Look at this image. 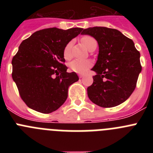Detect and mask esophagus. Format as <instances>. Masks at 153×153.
I'll return each mask as SVG.
<instances>
[{
    "mask_svg": "<svg viewBox=\"0 0 153 153\" xmlns=\"http://www.w3.org/2000/svg\"><path fill=\"white\" fill-rule=\"evenodd\" d=\"M83 76H84V75H83V74H79V78H83Z\"/></svg>",
    "mask_w": 153,
    "mask_h": 153,
    "instance_id": "esophagus-1",
    "label": "esophagus"
}]
</instances>
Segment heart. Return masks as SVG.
<instances>
[{"label": "heart", "mask_w": 153, "mask_h": 153, "mask_svg": "<svg viewBox=\"0 0 153 153\" xmlns=\"http://www.w3.org/2000/svg\"><path fill=\"white\" fill-rule=\"evenodd\" d=\"M94 40H95L90 36H85L81 39L82 43L87 49L90 47L91 44ZM71 47H72V43L70 42L66 45L64 50H63V57L66 60H70L71 58V53H70ZM91 65L92 62L89 60H74L70 62L69 67L74 72L78 73V74H83L91 67Z\"/></svg>", "instance_id": "1"}]
</instances>
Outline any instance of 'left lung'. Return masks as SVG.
Segmentation results:
<instances>
[{"instance_id": "1", "label": "left lung", "mask_w": 153, "mask_h": 153, "mask_svg": "<svg viewBox=\"0 0 153 153\" xmlns=\"http://www.w3.org/2000/svg\"><path fill=\"white\" fill-rule=\"evenodd\" d=\"M81 34L90 35L99 45L93 83L87 95L101 107H113L125 102L134 91L142 71L140 53L131 39L120 31L104 27L84 29Z\"/></svg>"}]
</instances>
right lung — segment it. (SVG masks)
<instances>
[{
  "mask_svg": "<svg viewBox=\"0 0 153 153\" xmlns=\"http://www.w3.org/2000/svg\"><path fill=\"white\" fill-rule=\"evenodd\" d=\"M82 30L47 28L36 31L21 43L12 60V78L28 107L50 113L64 103L69 86L79 77L75 72H67L63 50Z\"/></svg>",
  "mask_w": 153,
  "mask_h": 153,
  "instance_id": "right-lung-1",
  "label": "right lung"
}]
</instances>
